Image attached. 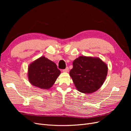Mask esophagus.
<instances>
[{"label": "esophagus", "instance_id": "obj_1", "mask_svg": "<svg viewBox=\"0 0 131 131\" xmlns=\"http://www.w3.org/2000/svg\"><path fill=\"white\" fill-rule=\"evenodd\" d=\"M68 70H69V68L68 67H66V69H63V72H68Z\"/></svg>", "mask_w": 131, "mask_h": 131}]
</instances>
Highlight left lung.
<instances>
[{"label":"left lung","mask_w":131,"mask_h":131,"mask_svg":"<svg viewBox=\"0 0 131 131\" xmlns=\"http://www.w3.org/2000/svg\"><path fill=\"white\" fill-rule=\"evenodd\" d=\"M73 65L69 74L80 92H94L103 84L108 66L100 58L80 56L73 61Z\"/></svg>","instance_id":"1"}]
</instances>
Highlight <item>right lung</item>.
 Listing matches in <instances>:
<instances>
[{"mask_svg": "<svg viewBox=\"0 0 131 131\" xmlns=\"http://www.w3.org/2000/svg\"><path fill=\"white\" fill-rule=\"evenodd\" d=\"M60 73L53 62L42 56L29 65L28 77L31 84L47 90L52 86Z\"/></svg>", "mask_w": 131, "mask_h": 131, "instance_id": "obj_1", "label": "right lung"}]
</instances>
